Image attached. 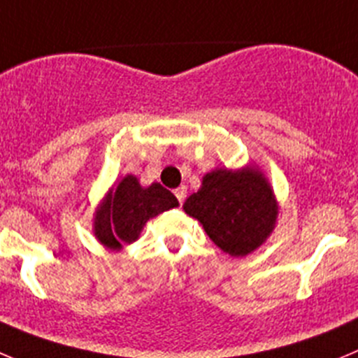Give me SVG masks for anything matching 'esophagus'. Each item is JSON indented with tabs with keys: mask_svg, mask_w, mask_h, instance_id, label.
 <instances>
[{
	"mask_svg": "<svg viewBox=\"0 0 358 358\" xmlns=\"http://www.w3.org/2000/svg\"><path fill=\"white\" fill-rule=\"evenodd\" d=\"M175 196H176V198H178L180 203L185 201V198H187V187L185 185L178 187V189L175 190Z\"/></svg>",
	"mask_w": 358,
	"mask_h": 358,
	"instance_id": "obj_1",
	"label": "esophagus"
}]
</instances>
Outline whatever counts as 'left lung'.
<instances>
[{
    "instance_id": "1",
    "label": "left lung",
    "mask_w": 358,
    "mask_h": 358,
    "mask_svg": "<svg viewBox=\"0 0 358 358\" xmlns=\"http://www.w3.org/2000/svg\"><path fill=\"white\" fill-rule=\"evenodd\" d=\"M183 210L198 219L206 235L233 258L255 252L275 229L279 203L268 178L250 162L243 168H217L203 176L198 192Z\"/></svg>"
}]
</instances>
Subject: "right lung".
<instances>
[{"label":"right lung","mask_w":358,"mask_h":358,"mask_svg":"<svg viewBox=\"0 0 358 358\" xmlns=\"http://www.w3.org/2000/svg\"><path fill=\"white\" fill-rule=\"evenodd\" d=\"M178 206V199L160 183L143 187L127 175L113 185L93 213V235L109 250L123 249L139 238L150 219Z\"/></svg>","instance_id":"obj_1"}]
</instances>
